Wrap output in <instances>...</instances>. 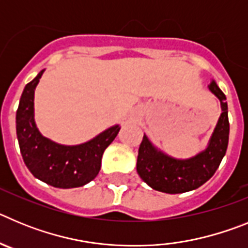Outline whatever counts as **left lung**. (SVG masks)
<instances>
[{"mask_svg":"<svg viewBox=\"0 0 248 248\" xmlns=\"http://www.w3.org/2000/svg\"><path fill=\"white\" fill-rule=\"evenodd\" d=\"M209 89L220 99L222 113L205 150L190 159H175L157 150L144 134L143 141L139 146L137 171L144 183L154 190L166 194L191 191L203 185L220 166L229 144L227 103L225 102V94L215 80L210 83Z\"/></svg>","mask_w":248,"mask_h":248,"instance_id":"8db88e82","label":"left lung"}]
</instances>
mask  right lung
Listing matches in <instances>:
<instances>
[{"instance_id":"1","label":"right lung","mask_w":248,"mask_h":248,"mask_svg":"<svg viewBox=\"0 0 248 248\" xmlns=\"http://www.w3.org/2000/svg\"><path fill=\"white\" fill-rule=\"evenodd\" d=\"M43 72L26 85L17 109L16 130L22 157L28 170L43 183L59 189L79 187L97 176L103 153L120 126H111L79 145H61L43 137L34 123V89Z\"/></svg>"}]
</instances>
